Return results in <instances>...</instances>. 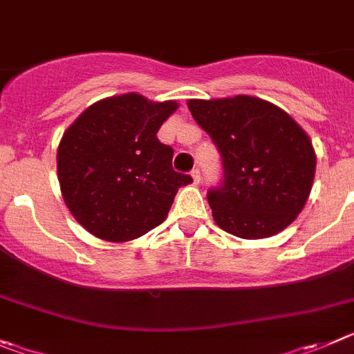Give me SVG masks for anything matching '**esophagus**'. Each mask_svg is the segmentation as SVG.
Listing matches in <instances>:
<instances>
[{"instance_id":"34e87169","label":"esophagus","mask_w":354,"mask_h":354,"mask_svg":"<svg viewBox=\"0 0 354 354\" xmlns=\"http://www.w3.org/2000/svg\"><path fill=\"white\" fill-rule=\"evenodd\" d=\"M191 177H193L194 184H200V180H202V175H200L198 168H194V170L191 171Z\"/></svg>"}]
</instances>
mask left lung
<instances>
[{"mask_svg":"<svg viewBox=\"0 0 354 354\" xmlns=\"http://www.w3.org/2000/svg\"><path fill=\"white\" fill-rule=\"evenodd\" d=\"M221 154V186L207 200L219 228L241 239L283 232L302 212L316 171L313 142L283 109L254 96L189 100Z\"/></svg>","mask_w":354,"mask_h":354,"instance_id":"left-lung-1","label":"left lung"}]
</instances>
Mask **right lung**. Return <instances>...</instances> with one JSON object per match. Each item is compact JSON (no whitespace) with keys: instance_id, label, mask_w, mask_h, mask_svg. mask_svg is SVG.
I'll return each instance as SVG.
<instances>
[{"instance_id":"1","label":"right lung","mask_w":354,"mask_h":354,"mask_svg":"<svg viewBox=\"0 0 354 354\" xmlns=\"http://www.w3.org/2000/svg\"><path fill=\"white\" fill-rule=\"evenodd\" d=\"M137 93L93 103L64 131L57 179L71 216L109 242L138 239L167 219L191 175L171 167L174 149L156 133L177 110Z\"/></svg>"}]
</instances>
